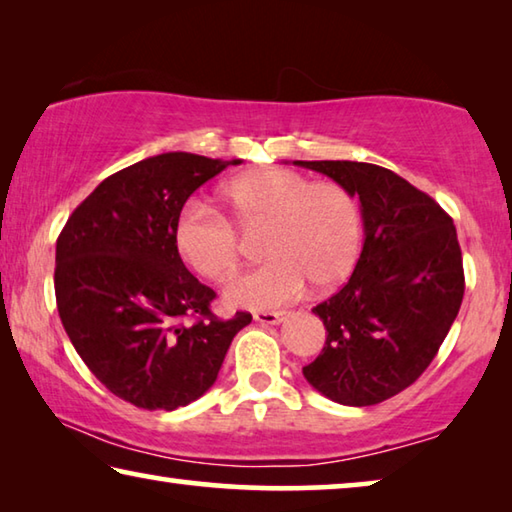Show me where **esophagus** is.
<instances>
[{
  "label": "esophagus",
  "mask_w": 512,
  "mask_h": 512,
  "mask_svg": "<svg viewBox=\"0 0 512 512\" xmlns=\"http://www.w3.org/2000/svg\"><path fill=\"white\" fill-rule=\"evenodd\" d=\"M253 318L257 320V323L277 325V323H282L284 318H287V311H255Z\"/></svg>",
  "instance_id": "34e87169"
}]
</instances>
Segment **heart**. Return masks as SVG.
Here are the masks:
<instances>
[{"mask_svg": "<svg viewBox=\"0 0 512 512\" xmlns=\"http://www.w3.org/2000/svg\"><path fill=\"white\" fill-rule=\"evenodd\" d=\"M221 201L239 230L264 228L262 253L271 257L225 289L230 307L284 305L307 282L318 291L334 287L357 262L361 210L339 183H309L302 173L280 167L257 169L225 183ZM231 224L210 207L187 205L173 228L178 255L207 280H228L239 264V235Z\"/></svg>", "mask_w": 512, "mask_h": 512, "instance_id": "b5f03b06", "label": "heart"}]
</instances>
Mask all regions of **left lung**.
I'll return each mask as SVG.
<instances>
[{
	"label": "left lung",
	"instance_id": "left-lung-1",
	"mask_svg": "<svg viewBox=\"0 0 512 512\" xmlns=\"http://www.w3.org/2000/svg\"><path fill=\"white\" fill-rule=\"evenodd\" d=\"M359 196L363 250L345 287L314 307L325 348L302 375L332 402L372 406L418 379L443 345L465 293L452 216L391 169L296 160Z\"/></svg>",
	"mask_w": 512,
	"mask_h": 512
}]
</instances>
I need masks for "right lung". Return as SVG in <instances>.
<instances>
[{"mask_svg":"<svg viewBox=\"0 0 512 512\" xmlns=\"http://www.w3.org/2000/svg\"><path fill=\"white\" fill-rule=\"evenodd\" d=\"M239 162L183 151L135 162L103 180L58 235L54 287L69 341L137 409L198 400L253 320L248 311L216 318V293L187 271L173 241L187 198Z\"/></svg>","mask_w":512,"mask_h":512,"instance_id":"1","label":"right lung"}]
</instances>
